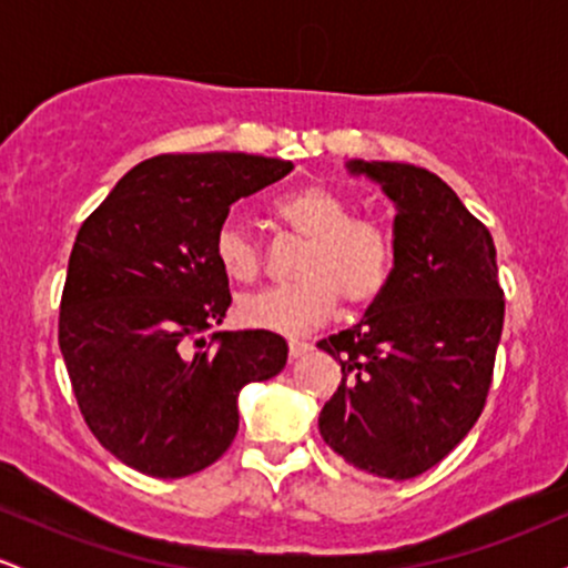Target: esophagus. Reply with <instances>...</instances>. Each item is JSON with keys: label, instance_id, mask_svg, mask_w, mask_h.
<instances>
[{"label": "esophagus", "instance_id": "34e87169", "mask_svg": "<svg viewBox=\"0 0 568 568\" xmlns=\"http://www.w3.org/2000/svg\"><path fill=\"white\" fill-rule=\"evenodd\" d=\"M310 349H312L310 342H298V338H291V342H288V355L293 357V361H296V357L306 355V352H310Z\"/></svg>", "mask_w": 568, "mask_h": 568}]
</instances>
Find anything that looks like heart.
Returning a JSON list of instances; mask_svg holds the SVG:
<instances>
[{"label": "heart", "instance_id": "b5f03b06", "mask_svg": "<svg viewBox=\"0 0 568 568\" xmlns=\"http://www.w3.org/2000/svg\"><path fill=\"white\" fill-rule=\"evenodd\" d=\"M275 216L306 240L296 262V283L240 296L237 315L251 328L298 336L323 325L342 298L349 310L371 306L395 270V234L376 216H355V200L342 189L312 181L275 200ZM213 256L224 275H262L264 251L251 226L226 219L213 237Z\"/></svg>", "mask_w": 568, "mask_h": 568}]
</instances>
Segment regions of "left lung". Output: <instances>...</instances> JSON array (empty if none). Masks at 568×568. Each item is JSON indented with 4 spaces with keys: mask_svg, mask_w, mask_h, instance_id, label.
<instances>
[{
    "mask_svg": "<svg viewBox=\"0 0 568 568\" xmlns=\"http://www.w3.org/2000/svg\"><path fill=\"white\" fill-rule=\"evenodd\" d=\"M347 168L395 202V270L361 323L317 342L342 366L317 422L352 467L408 480L452 454L486 406L505 323L497 247L425 168Z\"/></svg>",
    "mask_w": 568,
    "mask_h": 568,
    "instance_id": "left-lung-1",
    "label": "left lung"
}]
</instances>
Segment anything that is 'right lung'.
<instances>
[{"label": "right lung", "mask_w": 568, "mask_h": 568, "mask_svg": "<svg viewBox=\"0 0 568 568\" xmlns=\"http://www.w3.org/2000/svg\"><path fill=\"white\" fill-rule=\"evenodd\" d=\"M291 171L256 154H158L77 232L58 344L90 433L133 470H205L237 435L240 389L288 361L270 331H205L232 304L216 230L232 202Z\"/></svg>", "instance_id": "add662e5"}]
</instances>
